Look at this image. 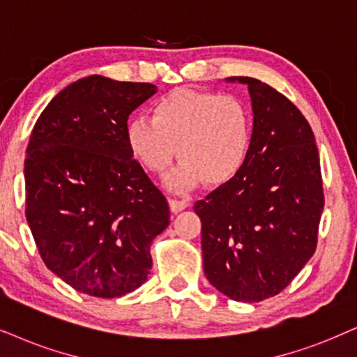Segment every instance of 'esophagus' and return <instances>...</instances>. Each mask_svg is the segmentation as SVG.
I'll list each match as a JSON object with an SVG mask.
<instances>
[{
    "label": "esophagus",
    "mask_w": 357,
    "mask_h": 357,
    "mask_svg": "<svg viewBox=\"0 0 357 357\" xmlns=\"http://www.w3.org/2000/svg\"><path fill=\"white\" fill-rule=\"evenodd\" d=\"M169 207L173 212H179L189 207V202L186 199H176V197H173V199H169Z\"/></svg>",
    "instance_id": "1"
}]
</instances>
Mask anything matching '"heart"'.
Here are the masks:
<instances>
[{"label": "heart", "instance_id": "heart-1", "mask_svg": "<svg viewBox=\"0 0 357 357\" xmlns=\"http://www.w3.org/2000/svg\"><path fill=\"white\" fill-rule=\"evenodd\" d=\"M133 156L151 173H163L183 158L166 183L191 188L204 179L225 183L236 176L250 146V116L237 97L176 89L153 103L151 119L133 116L125 128Z\"/></svg>", "mask_w": 357, "mask_h": 357}]
</instances>
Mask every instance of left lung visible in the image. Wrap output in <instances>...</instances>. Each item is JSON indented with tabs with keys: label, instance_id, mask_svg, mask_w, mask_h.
<instances>
[{
	"label": "left lung",
	"instance_id": "left-lung-1",
	"mask_svg": "<svg viewBox=\"0 0 357 357\" xmlns=\"http://www.w3.org/2000/svg\"><path fill=\"white\" fill-rule=\"evenodd\" d=\"M249 87L254 130L242 168L194 204L202 222L204 273L236 301L278 295L317 250L324 206L313 130L303 114L270 85Z\"/></svg>",
	"mask_w": 357,
	"mask_h": 357
}]
</instances>
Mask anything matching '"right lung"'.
Segmentation results:
<instances>
[{"mask_svg": "<svg viewBox=\"0 0 357 357\" xmlns=\"http://www.w3.org/2000/svg\"><path fill=\"white\" fill-rule=\"evenodd\" d=\"M156 85L89 75L36 121L24 160L26 220L47 268L97 298L146 282L169 206L126 143V120Z\"/></svg>", "mask_w": 357, "mask_h": 357, "instance_id": "add662e5", "label": "right lung"}]
</instances>
